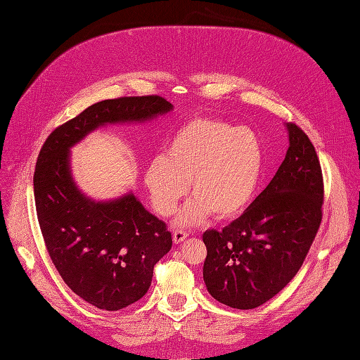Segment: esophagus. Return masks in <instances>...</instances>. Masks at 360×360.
Returning a JSON list of instances; mask_svg holds the SVG:
<instances>
[{"label":"esophagus","mask_w":360,"mask_h":360,"mask_svg":"<svg viewBox=\"0 0 360 360\" xmlns=\"http://www.w3.org/2000/svg\"><path fill=\"white\" fill-rule=\"evenodd\" d=\"M189 234L186 233V231H183V230H176L172 233V240H174V243L176 245H179V243H181L184 238H186Z\"/></svg>","instance_id":"obj_1"}]
</instances>
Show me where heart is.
Returning a JSON list of instances; mask_svg holds the SVG:
<instances>
[{"instance_id": "obj_1", "label": "heart", "mask_w": 360, "mask_h": 360, "mask_svg": "<svg viewBox=\"0 0 360 360\" xmlns=\"http://www.w3.org/2000/svg\"><path fill=\"white\" fill-rule=\"evenodd\" d=\"M263 171V147L249 127L219 118L197 117L168 141L165 155L148 162L144 184L153 209L169 216L188 193L193 200L179 225H195L210 213L219 221L242 213L252 200Z\"/></svg>"}]
</instances>
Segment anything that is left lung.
<instances>
[{
  "mask_svg": "<svg viewBox=\"0 0 360 360\" xmlns=\"http://www.w3.org/2000/svg\"><path fill=\"white\" fill-rule=\"evenodd\" d=\"M287 129L290 147L266 189L230 225L202 234L205 287L231 308L252 309L276 296L296 276L319 233L320 160L297 124Z\"/></svg>",
  "mask_w": 360,
  "mask_h": 360,
  "instance_id": "1",
  "label": "left lung"
}]
</instances>
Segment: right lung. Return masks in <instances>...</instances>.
Returning <instances> with one entry per match:
<instances>
[{
  "instance_id": "1",
  "label": "right lung",
  "mask_w": 360,
  "mask_h": 360,
  "mask_svg": "<svg viewBox=\"0 0 360 360\" xmlns=\"http://www.w3.org/2000/svg\"><path fill=\"white\" fill-rule=\"evenodd\" d=\"M171 110L156 94L97 102L53 129L39 153L34 200L48 254L66 285L99 309L118 311L143 297L172 238L134 193L110 202L82 195L72 180L69 148L106 123L146 122Z\"/></svg>"
}]
</instances>
